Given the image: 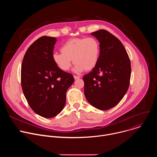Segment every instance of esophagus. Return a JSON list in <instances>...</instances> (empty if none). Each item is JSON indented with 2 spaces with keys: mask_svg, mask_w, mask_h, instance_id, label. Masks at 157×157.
Here are the masks:
<instances>
[{
  "mask_svg": "<svg viewBox=\"0 0 157 157\" xmlns=\"http://www.w3.org/2000/svg\"><path fill=\"white\" fill-rule=\"evenodd\" d=\"M74 78H75V79H79V78H80V77H79V76H76V75H74Z\"/></svg>",
  "mask_w": 157,
  "mask_h": 157,
  "instance_id": "34e87169",
  "label": "esophagus"
}]
</instances>
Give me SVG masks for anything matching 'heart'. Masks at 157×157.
Here are the masks:
<instances>
[{
    "mask_svg": "<svg viewBox=\"0 0 157 157\" xmlns=\"http://www.w3.org/2000/svg\"><path fill=\"white\" fill-rule=\"evenodd\" d=\"M61 51V52H54L52 55L54 63L61 70L68 71L73 59L76 64V71L81 72L84 70L89 71L98 64L100 44L94 37L76 38L65 42Z\"/></svg>",
    "mask_w": 157,
    "mask_h": 157,
    "instance_id": "heart-1",
    "label": "heart"
}]
</instances>
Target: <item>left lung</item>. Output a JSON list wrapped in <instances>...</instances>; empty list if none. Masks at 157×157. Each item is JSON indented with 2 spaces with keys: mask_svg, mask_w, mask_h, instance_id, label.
Wrapping results in <instances>:
<instances>
[{
  "mask_svg": "<svg viewBox=\"0 0 157 157\" xmlns=\"http://www.w3.org/2000/svg\"><path fill=\"white\" fill-rule=\"evenodd\" d=\"M100 43L97 65L83 76L84 94L96 108L106 110L116 106L124 98L130 84V58L121 41L107 30L91 33Z\"/></svg>",
  "mask_w": 157,
  "mask_h": 157,
  "instance_id": "1",
  "label": "left lung"
}]
</instances>
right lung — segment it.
I'll list each match as a JSON object with an SVG mask.
<instances>
[{
  "mask_svg": "<svg viewBox=\"0 0 157 157\" xmlns=\"http://www.w3.org/2000/svg\"><path fill=\"white\" fill-rule=\"evenodd\" d=\"M56 38L43 36L27 50L21 68V85L32 109L39 116L52 118L63 110L66 93L73 76L61 70L52 55Z\"/></svg>",
  "mask_w": 157,
  "mask_h": 157,
  "instance_id": "1",
  "label": "right lung"
}]
</instances>
